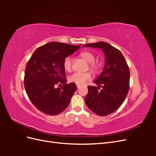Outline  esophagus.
<instances>
[{"label": "esophagus", "instance_id": "1", "mask_svg": "<svg viewBox=\"0 0 156 156\" xmlns=\"http://www.w3.org/2000/svg\"><path fill=\"white\" fill-rule=\"evenodd\" d=\"M77 88H79L80 87H81V86H80V85H77Z\"/></svg>", "mask_w": 156, "mask_h": 156}]
</instances>
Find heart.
<instances>
[{"instance_id":"heart-1","label":"heart","mask_w":156,"mask_h":156,"mask_svg":"<svg viewBox=\"0 0 156 156\" xmlns=\"http://www.w3.org/2000/svg\"><path fill=\"white\" fill-rule=\"evenodd\" d=\"M80 56L82 58L85 60L87 62H88L90 69L92 72H97L99 69V64L97 62H94L95 56L92 53L88 51H84L80 54ZM63 67L66 72H70L72 68V59L71 56H67L64 58L63 62ZM90 79L91 75L89 72H75L69 77V81L76 84L77 85H82L87 81H89Z\"/></svg>"}]
</instances>
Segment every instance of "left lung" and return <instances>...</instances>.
Wrapping results in <instances>:
<instances>
[{
    "mask_svg": "<svg viewBox=\"0 0 156 156\" xmlns=\"http://www.w3.org/2000/svg\"><path fill=\"white\" fill-rule=\"evenodd\" d=\"M101 49L105 56L102 72L94 83L98 87L89 86L84 98L86 105L95 114L107 116L114 112L123 103L129 88L130 72L121 52L104 41L83 45ZM100 87L102 88L100 90Z\"/></svg>",
    "mask_w": 156,
    "mask_h": 156,
    "instance_id": "left-lung-1",
    "label": "left lung"
}]
</instances>
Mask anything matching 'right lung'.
I'll use <instances>...</instances> for the list:
<instances>
[{
  "instance_id": "add662e5",
  "label": "right lung",
  "mask_w": 156,
  "mask_h": 156,
  "mask_svg": "<svg viewBox=\"0 0 156 156\" xmlns=\"http://www.w3.org/2000/svg\"><path fill=\"white\" fill-rule=\"evenodd\" d=\"M80 46L50 42L37 48L28 61L25 90L32 104L45 114L56 115L69 105L77 87L73 83L66 84L63 62ZM62 84V87H55Z\"/></svg>"
}]
</instances>
